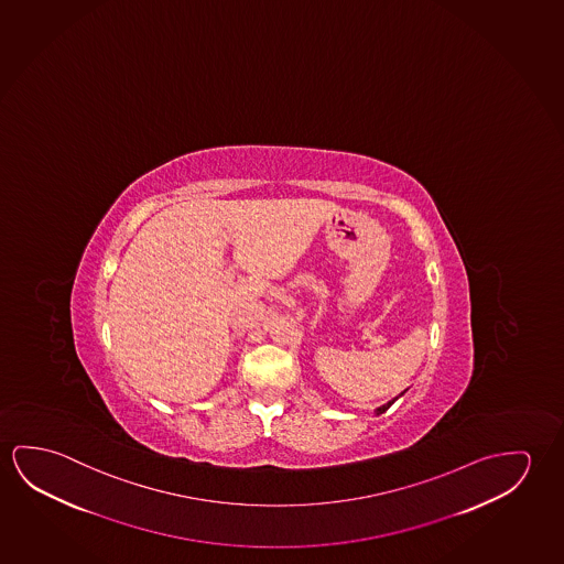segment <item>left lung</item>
Segmentation results:
<instances>
[{"instance_id": "8db88e82", "label": "left lung", "mask_w": 564, "mask_h": 564, "mask_svg": "<svg viewBox=\"0 0 564 564\" xmlns=\"http://www.w3.org/2000/svg\"><path fill=\"white\" fill-rule=\"evenodd\" d=\"M404 392H406V390H404ZM404 392H400L399 397H394V399L389 400V402H387V404H382V406L377 408V410H375V414H377V416H379V414H382V412H387V410H389V408L392 406V404H394V402H397V400H399L400 397H402V394H404Z\"/></svg>"}]
</instances>
